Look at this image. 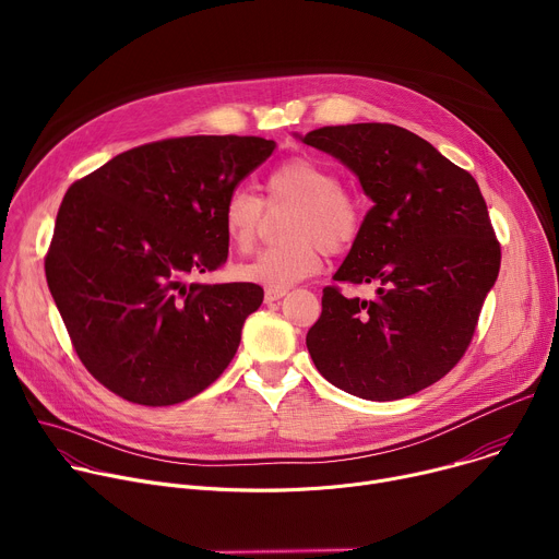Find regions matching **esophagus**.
<instances>
[{
    "label": "esophagus",
    "instance_id": "obj_1",
    "mask_svg": "<svg viewBox=\"0 0 559 559\" xmlns=\"http://www.w3.org/2000/svg\"><path fill=\"white\" fill-rule=\"evenodd\" d=\"M285 294H287V289H267V292H265V302L281 300Z\"/></svg>",
    "mask_w": 559,
    "mask_h": 559
}]
</instances>
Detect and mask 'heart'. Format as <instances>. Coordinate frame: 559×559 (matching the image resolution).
I'll return each instance as SVG.
<instances>
[{
  "label": "heart",
  "instance_id": "1",
  "mask_svg": "<svg viewBox=\"0 0 559 559\" xmlns=\"http://www.w3.org/2000/svg\"><path fill=\"white\" fill-rule=\"evenodd\" d=\"M270 210H294L285 227L289 246L257 254L238 263L234 276L265 289H289L318 274L321 248L330 254L349 250L362 231V203L343 190L341 177L309 156H294L281 164L265 183ZM265 223V203L248 188L231 190L221 207L225 241L248 252L259 241Z\"/></svg>",
  "mask_w": 559,
  "mask_h": 559
}]
</instances>
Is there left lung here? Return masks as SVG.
I'll return each instance as SVG.
<instances>
[{
  "instance_id": "left-lung-1",
  "label": "left lung",
  "mask_w": 559,
  "mask_h": 559,
  "mask_svg": "<svg viewBox=\"0 0 559 559\" xmlns=\"http://www.w3.org/2000/svg\"><path fill=\"white\" fill-rule=\"evenodd\" d=\"M332 154L373 201L334 274L376 285V298L323 289L307 349L334 386L365 401H401L464 356L500 272V243L475 179L429 141L391 123L296 134Z\"/></svg>"
}]
</instances>
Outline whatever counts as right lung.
I'll list each match as a JSON object with an SVG mask.
<instances>
[{
  "label": "right lung",
  "mask_w": 559,
  "mask_h": 559,
  "mask_svg": "<svg viewBox=\"0 0 559 559\" xmlns=\"http://www.w3.org/2000/svg\"><path fill=\"white\" fill-rule=\"evenodd\" d=\"M261 136H179L132 147L66 192L46 281L84 367L112 393L168 407L234 358L254 283H194L229 243L225 197L274 152Z\"/></svg>",
  "instance_id": "add662e5"
}]
</instances>
